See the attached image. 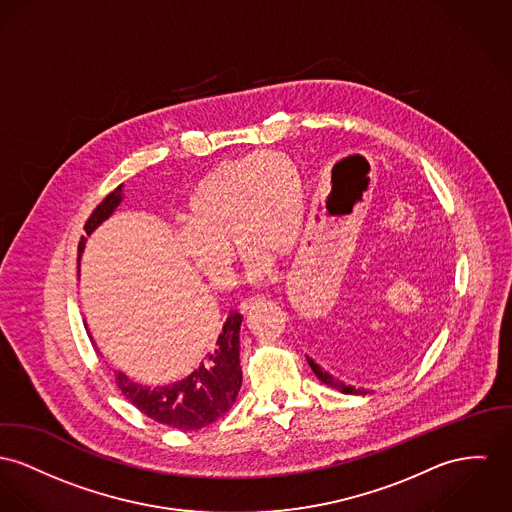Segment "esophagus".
Masks as SVG:
<instances>
[{"label": "esophagus", "mask_w": 512, "mask_h": 512, "mask_svg": "<svg viewBox=\"0 0 512 512\" xmlns=\"http://www.w3.org/2000/svg\"><path fill=\"white\" fill-rule=\"evenodd\" d=\"M263 298L261 296H249V298H245V300H241V304H239V312H247L249 308H253L255 304H259Z\"/></svg>", "instance_id": "obj_1"}]
</instances>
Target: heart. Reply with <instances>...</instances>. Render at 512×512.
I'll list each match as a JSON object with an SVG mask.
<instances>
[{"mask_svg": "<svg viewBox=\"0 0 512 512\" xmlns=\"http://www.w3.org/2000/svg\"><path fill=\"white\" fill-rule=\"evenodd\" d=\"M306 214L304 183L280 154H253L210 171L185 204L177 245L189 265L214 288L230 284L234 251L247 273L265 275L275 257L294 251Z\"/></svg>", "mask_w": 512, "mask_h": 512, "instance_id": "obj_1", "label": "heart"}]
</instances>
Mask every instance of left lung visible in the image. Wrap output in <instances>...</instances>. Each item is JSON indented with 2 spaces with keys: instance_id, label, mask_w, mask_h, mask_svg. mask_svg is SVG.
Instances as JSON below:
<instances>
[{
  "instance_id": "1",
  "label": "left lung",
  "mask_w": 512,
  "mask_h": 512,
  "mask_svg": "<svg viewBox=\"0 0 512 512\" xmlns=\"http://www.w3.org/2000/svg\"><path fill=\"white\" fill-rule=\"evenodd\" d=\"M347 345L337 337L335 339V335H331V331L329 333H321L319 335V347H317V351H315V358L312 356H306L308 358V362H310V366H312V370H314L315 376L323 382V384H327L329 388H333V390H339L341 394H351V395H366L368 392H364V390H354L353 386H347L345 382H341L339 378H335L333 376V368L341 362H345V356H347Z\"/></svg>"
}]
</instances>
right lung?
<instances>
[{
	"mask_svg": "<svg viewBox=\"0 0 512 512\" xmlns=\"http://www.w3.org/2000/svg\"><path fill=\"white\" fill-rule=\"evenodd\" d=\"M122 202V185L103 198L87 218L83 230L89 236ZM85 237L78 251L85 249ZM243 315L230 312L218 341L204 354L200 366L185 380L169 386H142L117 372L118 390L146 417L179 431H198L224 417L236 403L241 388L239 327ZM87 329V325H85Z\"/></svg>",
	"mask_w": 512,
	"mask_h": 512,
	"instance_id": "obj_1",
	"label": "right lung"
}]
</instances>
